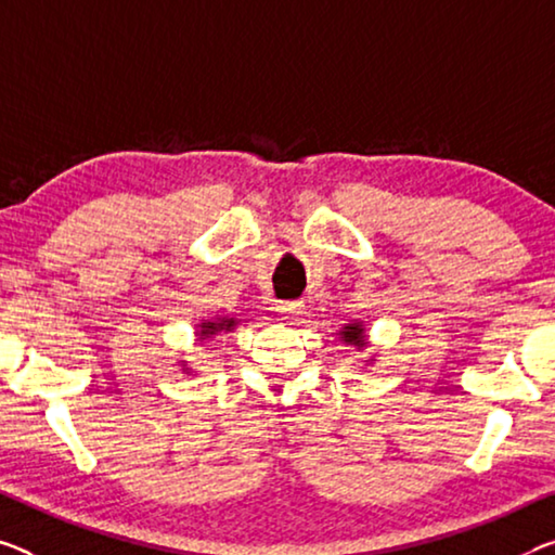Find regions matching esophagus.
<instances>
[{"instance_id": "1", "label": "esophagus", "mask_w": 555, "mask_h": 555, "mask_svg": "<svg viewBox=\"0 0 555 555\" xmlns=\"http://www.w3.org/2000/svg\"><path fill=\"white\" fill-rule=\"evenodd\" d=\"M278 312L283 314L285 320H293L295 314L302 312V302H280V305H278Z\"/></svg>"}]
</instances>
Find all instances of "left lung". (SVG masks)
<instances>
[{
	"label": "left lung",
	"mask_w": 555,
	"mask_h": 555,
	"mask_svg": "<svg viewBox=\"0 0 555 555\" xmlns=\"http://www.w3.org/2000/svg\"><path fill=\"white\" fill-rule=\"evenodd\" d=\"M339 337H343L345 345H354L357 349H362L366 343H364V327L360 325V322H354V325H347L343 327V332H339Z\"/></svg>",
	"instance_id": "1"
}]
</instances>
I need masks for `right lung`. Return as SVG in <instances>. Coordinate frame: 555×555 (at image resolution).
<instances>
[{
    "instance_id": "obj_1",
    "label": "right lung",
    "mask_w": 555,
    "mask_h": 555,
    "mask_svg": "<svg viewBox=\"0 0 555 555\" xmlns=\"http://www.w3.org/2000/svg\"><path fill=\"white\" fill-rule=\"evenodd\" d=\"M237 325L235 318H216V320H206L201 322V330H198V339H208L212 335H218V332H230ZM183 372H189V364H183Z\"/></svg>"
}]
</instances>
